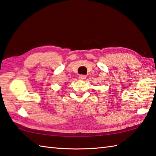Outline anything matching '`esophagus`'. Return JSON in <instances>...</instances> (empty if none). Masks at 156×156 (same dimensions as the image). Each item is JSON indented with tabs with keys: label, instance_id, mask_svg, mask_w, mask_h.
<instances>
[{
	"label": "esophagus",
	"instance_id": "34e87169",
	"mask_svg": "<svg viewBox=\"0 0 156 156\" xmlns=\"http://www.w3.org/2000/svg\"><path fill=\"white\" fill-rule=\"evenodd\" d=\"M78 78H79V80H84V79H86V76L85 75H80Z\"/></svg>",
	"mask_w": 156,
	"mask_h": 156
}]
</instances>
